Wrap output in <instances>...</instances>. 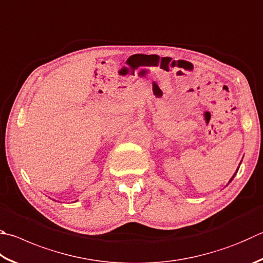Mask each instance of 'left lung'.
<instances>
[{"instance_id": "8db88e82", "label": "left lung", "mask_w": 263, "mask_h": 263, "mask_svg": "<svg viewBox=\"0 0 263 263\" xmlns=\"http://www.w3.org/2000/svg\"><path fill=\"white\" fill-rule=\"evenodd\" d=\"M238 169H239V168H238ZM238 169H237V170H236V173H235V174H233V176H232V177H231V179H230V181H231V180H232V179H233V178H235V176H236V174H237V173H238ZM230 181H229V183H230Z\"/></svg>"}]
</instances>
